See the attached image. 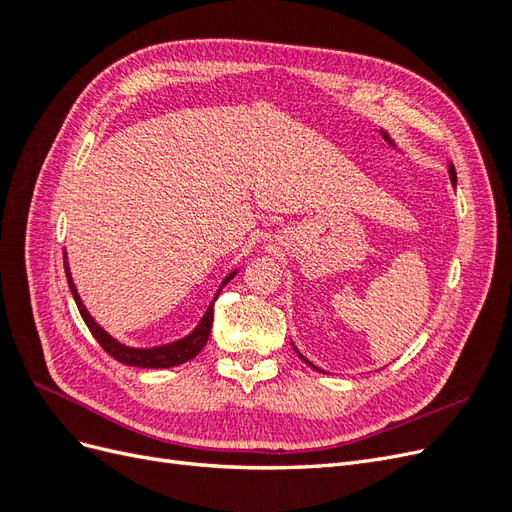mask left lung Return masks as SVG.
<instances>
[{
	"instance_id": "1",
	"label": "left lung",
	"mask_w": 512,
	"mask_h": 512,
	"mask_svg": "<svg viewBox=\"0 0 512 512\" xmlns=\"http://www.w3.org/2000/svg\"><path fill=\"white\" fill-rule=\"evenodd\" d=\"M448 177H451V183H453V185H457V173H455V166H453V164H448ZM292 348H294V352H297V354H299V359H301V361H305V363H307L309 367H312V369H316V371H322V369H318V367H316V365H314L312 361H307V359H305V356H303V354H301V352L297 350V346H294V344H292ZM322 374H324V371H322Z\"/></svg>"
}]
</instances>
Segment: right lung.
<instances>
[{"label":"right lung","instance_id":"obj_1","mask_svg":"<svg viewBox=\"0 0 512 512\" xmlns=\"http://www.w3.org/2000/svg\"><path fill=\"white\" fill-rule=\"evenodd\" d=\"M66 252H64V269H66V280H68V286H70V292L72 297L76 301V307H79V312L87 324V329L91 331V335H94L98 339V344L113 356V359H117L119 363L123 365H132V367H147V369H166V367H177L181 363H188L190 359H194V356L205 348L207 339H209V333H211V324H213V303L215 299L220 297L222 288L232 280V277L237 275V269L228 273L220 288H218V294H215L211 305L207 307L205 316L200 318L198 327L190 333L185 335L181 339H177V342H170V344H164V346H156V348H130L126 344L117 342L115 337L108 335L100 324L89 316L87 307L83 305L81 297H79V290H76L74 282H72V273H70V267H68V260H66Z\"/></svg>","mask_w":512,"mask_h":512}]
</instances>
